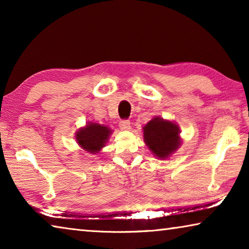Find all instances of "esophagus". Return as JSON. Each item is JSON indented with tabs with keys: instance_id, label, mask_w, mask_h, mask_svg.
<instances>
[{
	"instance_id": "obj_1",
	"label": "esophagus",
	"mask_w": 249,
	"mask_h": 249,
	"mask_svg": "<svg viewBox=\"0 0 249 249\" xmlns=\"http://www.w3.org/2000/svg\"><path fill=\"white\" fill-rule=\"evenodd\" d=\"M120 128L123 130H128L130 128V122L128 120H122L120 122Z\"/></svg>"
}]
</instances>
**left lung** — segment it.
Here are the masks:
<instances>
[{
  "label": "left lung",
  "instance_id": "1",
  "mask_svg": "<svg viewBox=\"0 0 249 249\" xmlns=\"http://www.w3.org/2000/svg\"><path fill=\"white\" fill-rule=\"evenodd\" d=\"M144 141L159 158H167L180 145L179 128L169 121L155 117L144 127Z\"/></svg>",
  "mask_w": 249,
  "mask_h": 249
}]
</instances>
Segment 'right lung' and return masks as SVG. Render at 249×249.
Here are the masks:
<instances>
[{"instance_id":"add662e5","label":"right lung","mask_w":249,"mask_h":249,"mask_svg":"<svg viewBox=\"0 0 249 249\" xmlns=\"http://www.w3.org/2000/svg\"><path fill=\"white\" fill-rule=\"evenodd\" d=\"M111 134V129L100 124L91 123L77 133L79 145L90 153H98L102 148Z\"/></svg>"}]
</instances>
